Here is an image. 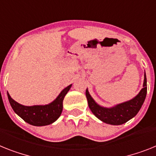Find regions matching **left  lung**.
<instances>
[{
  "mask_svg": "<svg viewBox=\"0 0 156 156\" xmlns=\"http://www.w3.org/2000/svg\"><path fill=\"white\" fill-rule=\"evenodd\" d=\"M86 95L91 112L102 122L112 125H120L133 118L138 113L144 102L147 95V78L144 72L143 88L136 96L130 100L107 108L100 105L94 101L86 89Z\"/></svg>",
  "mask_w": 156,
  "mask_h": 156,
  "instance_id": "left-lung-1",
  "label": "left lung"
}]
</instances>
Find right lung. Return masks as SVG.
I'll use <instances>...</instances> for the list:
<instances>
[{
    "mask_svg": "<svg viewBox=\"0 0 156 156\" xmlns=\"http://www.w3.org/2000/svg\"><path fill=\"white\" fill-rule=\"evenodd\" d=\"M72 84L64 88L58 97L49 104L27 106L16 102L7 92L9 103L14 112L25 122L34 126L49 125L58 120L62 111V101Z\"/></svg>",
    "mask_w": 156,
    "mask_h": 156,
    "instance_id": "obj_1",
    "label": "right lung"
}]
</instances>
